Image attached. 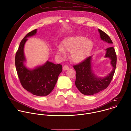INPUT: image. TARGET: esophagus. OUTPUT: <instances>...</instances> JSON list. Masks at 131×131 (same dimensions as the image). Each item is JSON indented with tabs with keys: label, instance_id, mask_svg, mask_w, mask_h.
Returning a JSON list of instances; mask_svg holds the SVG:
<instances>
[{
	"label": "esophagus",
	"instance_id": "obj_1",
	"mask_svg": "<svg viewBox=\"0 0 131 131\" xmlns=\"http://www.w3.org/2000/svg\"><path fill=\"white\" fill-rule=\"evenodd\" d=\"M68 69H69V67H68V66H67V65H65V66H64L63 67V69L64 70H68Z\"/></svg>",
	"mask_w": 131,
	"mask_h": 131
}]
</instances>
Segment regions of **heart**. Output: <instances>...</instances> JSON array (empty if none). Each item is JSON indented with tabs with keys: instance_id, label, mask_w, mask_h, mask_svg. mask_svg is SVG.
Here are the masks:
<instances>
[{
	"instance_id": "b5f03b06",
	"label": "heart",
	"mask_w": 131,
	"mask_h": 131,
	"mask_svg": "<svg viewBox=\"0 0 131 131\" xmlns=\"http://www.w3.org/2000/svg\"><path fill=\"white\" fill-rule=\"evenodd\" d=\"M63 47L57 48V53L63 55L65 51L71 53V60L77 63L84 61L91 52L94 43L92 40L86 39L84 36H73L68 37L62 42Z\"/></svg>"
}]
</instances>
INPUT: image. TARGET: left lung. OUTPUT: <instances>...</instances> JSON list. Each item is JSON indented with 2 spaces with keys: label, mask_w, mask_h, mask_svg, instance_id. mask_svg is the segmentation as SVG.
<instances>
[{
  "label": "left lung",
  "mask_w": 131,
  "mask_h": 131,
  "mask_svg": "<svg viewBox=\"0 0 131 131\" xmlns=\"http://www.w3.org/2000/svg\"><path fill=\"white\" fill-rule=\"evenodd\" d=\"M100 38L103 41L112 46L113 42L109 36L102 30L99 29ZM105 58L110 60L111 71L104 77H99L93 69L92 57H89L78 65L73 66L76 71L75 84L82 94L92 95L105 90L110 84L115 71L117 63V56L114 47H110L105 49Z\"/></svg>",
  "instance_id": "obj_1"
}]
</instances>
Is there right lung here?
I'll list each match as a JSON object with an SVG mask.
<instances>
[{
  "label": "right lung",
  "mask_w": 131,
  "mask_h": 131,
  "mask_svg": "<svg viewBox=\"0 0 131 131\" xmlns=\"http://www.w3.org/2000/svg\"><path fill=\"white\" fill-rule=\"evenodd\" d=\"M37 30L36 29L28 33L21 41L16 53L15 64L18 78L24 89L33 95L45 96L49 95L54 88L62 71V66L49 61L32 68L26 66L25 44L28 38L36 34Z\"/></svg>",
  "instance_id": "right-lung-1"
}]
</instances>
